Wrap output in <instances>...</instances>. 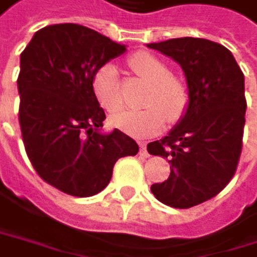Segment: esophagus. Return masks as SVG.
<instances>
[{
  "label": "esophagus",
  "mask_w": 257,
  "mask_h": 257,
  "mask_svg": "<svg viewBox=\"0 0 257 257\" xmlns=\"http://www.w3.org/2000/svg\"><path fill=\"white\" fill-rule=\"evenodd\" d=\"M139 145H140V156L142 157L150 156V154H148V151H146V142H139Z\"/></svg>",
  "instance_id": "obj_1"
}]
</instances>
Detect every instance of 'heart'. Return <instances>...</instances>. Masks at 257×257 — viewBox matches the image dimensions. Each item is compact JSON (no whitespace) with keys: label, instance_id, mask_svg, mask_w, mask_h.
<instances>
[{"label":"heart","instance_id":"obj_1","mask_svg":"<svg viewBox=\"0 0 257 257\" xmlns=\"http://www.w3.org/2000/svg\"><path fill=\"white\" fill-rule=\"evenodd\" d=\"M134 72L150 83L146 91L143 109L124 111L111 117V124L126 134L145 137L157 134L166 123L177 121L188 106V87L185 81L173 75L168 64L159 57L139 51L130 57ZM94 94L104 111L109 114L118 112L123 107L120 91L118 69L112 63L103 64L92 78Z\"/></svg>","mask_w":257,"mask_h":257}]
</instances>
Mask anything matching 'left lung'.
<instances>
[{
	"label": "left lung",
	"mask_w": 257,
	"mask_h": 257,
	"mask_svg": "<svg viewBox=\"0 0 257 257\" xmlns=\"http://www.w3.org/2000/svg\"><path fill=\"white\" fill-rule=\"evenodd\" d=\"M177 61L188 84V107L148 153L170 159L171 174L154 183L157 200L191 208L217 196L233 179L242 151L245 124L243 74L225 46L203 38H173L146 44Z\"/></svg>",
	"instance_id": "obj_1"
}]
</instances>
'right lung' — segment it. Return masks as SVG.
Listing matches in <instances>:
<instances>
[{
  "label": "right lung",
  "mask_w": 257,
  "mask_h": 257,
  "mask_svg": "<svg viewBox=\"0 0 257 257\" xmlns=\"http://www.w3.org/2000/svg\"><path fill=\"white\" fill-rule=\"evenodd\" d=\"M126 51L123 44L80 24H54L35 32L20 58L18 120L27 157L57 190L89 197L104 190L120 157L139 145L114 130L92 89L98 69Z\"/></svg>",
  "instance_id": "1"
}]
</instances>
